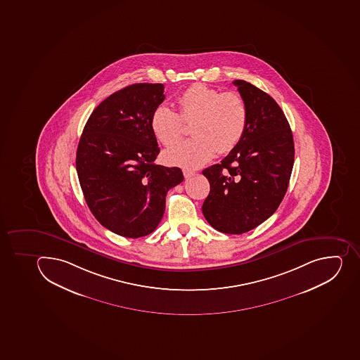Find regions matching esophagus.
Masks as SVG:
<instances>
[{
    "label": "esophagus",
    "instance_id": "obj_1",
    "mask_svg": "<svg viewBox=\"0 0 360 360\" xmlns=\"http://www.w3.org/2000/svg\"><path fill=\"white\" fill-rule=\"evenodd\" d=\"M182 172H184V175H185L186 179L191 178V176L195 174L194 171H191V169H182Z\"/></svg>",
    "mask_w": 360,
    "mask_h": 360
}]
</instances>
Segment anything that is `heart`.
<instances>
[{
  "label": "heart",
  "mask_w": 360,
  "mask_h": 360,
  "mask_svg": "<svg viewBox=\"0 0 360 360\" xmlns=\"http://www.w3.org/2000/svg\"><path fill=\"white\" fill-rule=\"evenodd\" d=\"M178 112L160 104L151 115V129L166 147L181 138L184 122L191 124L193 138L179 142L164 151L169 165L197 169L207 164L217 151L233 150L247 129L248 109L241 95L219 93L214 88L196 84L178 97Z\"/></svg>",
  "instance_id": "obj_1"
}]
</instances>
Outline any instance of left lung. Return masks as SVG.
I'll list each match as a JSON object with an SVG mask.
<instances>
[{
  "label": "left lung",
  "instance_id": "left-lung-1",
  "mask_svg": "<svg viewBox=\"0 0 360 360\" xmlns=\"http://www.w3.org/2000/svg\"><path fill=\"white\" fill-rule=\"evenodd\" d=\"M248 109L238 146L204 169L209 196L202 211L217 231L243 234L269 219L281 203L294 166V139L281 108L250 82L235 80Z\"/></svg>",
  "mask_w": 360,
  "mask_h": 360
}]
</instances>
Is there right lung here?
Listing matches in <instances>:
<instances>
[{"mask_svg": "<svg viewBox=\"0 0 360 360\" xmlns=\"http://www.w3.org/2000/svg\"><path fill=\"white\" fill-rule=\"evenodd\" d=\"M164 98L162 84L122 88L91 112L79 141L75 166L88 207L124 238L153 233L167 191L184 181L179 167L153 163L160 148L151 115Z\"/></svg>", "mask_w": 360, "mask_h": 360, "instance_id": "right-lung-1", "label": "right lung"}]
</instances>
